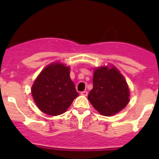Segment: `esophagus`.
<instances>
[{
  "label": "esophagus",
  "mask_w": 159,
  "mask_h": 159,
  "mask_svg": "<svg viewBox=\"0 0 159 159\" xmlns=\"http://www.w3.org/2000/svg\"><path fill=\"white\" fill-rule=\"evenodd\" d=\"M81 95H83V96H87L88 95V91H81Z\"/></svg>",
  "instance_id": "1"
}]
</instances>
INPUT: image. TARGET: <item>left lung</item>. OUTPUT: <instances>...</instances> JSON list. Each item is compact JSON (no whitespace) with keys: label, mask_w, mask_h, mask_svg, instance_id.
<instances>
[{"label":"left lung","mask_w":159,"mask_h":159,"mask_svg":"<svg viewBox=\"0 0 159 159\" xmlns=\"http://www.w3.org/2000/svg\"><path fill=\"white\" fill-rule=\"evenodd\" d=\"M88 98L99 113L111 116L128 105L129 89L124 76L115 67H99L94 69L93 89Z\"/></svg>","instance_id":"left-lung-1"}]
</instances>
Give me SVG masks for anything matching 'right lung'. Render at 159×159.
Here are the masks:
<instances>
[{"mask_svg": "<svg viewBox=\"0 0 159 159\" xmlns=\"http://www.w3.org/2000/svg\"><path fill=\"white\" fill-rule=\"evenodd\" d=\"M38 108L49 115L65 112L75 98L79 96L70 78V68L54 62L40 73L31 88Z\"/></svg>", "mask_w": 159, "mask_h": 159, "instance_id": "1", "label": "right lung"}]
</instances>
